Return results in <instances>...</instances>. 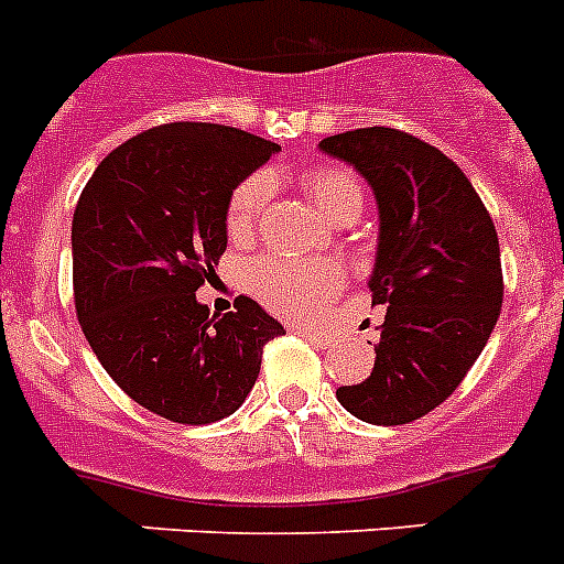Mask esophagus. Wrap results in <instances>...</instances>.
<instances>
[{"mask_svg": "<svg viewBox=\"0 0 564 564\" xmlns=\"http://www.w3.org/2000/svg\"><path fill=\"white\" fill-rule=\"evenodd\" d=\"M297 335L301 337H306V340L310 343H315V346H329V335H326V332H317V329H306V326H301V329H297Z\"/></svg>", "mask_w": 564, "mask_h": 564, "instance_id": "34e87169", "label": "esophagus"}]
</instances>
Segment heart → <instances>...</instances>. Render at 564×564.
<instances>
[{
  "mask_svg": "<svg viewBox=\"0 0 564 564\" xmlns=\"http://www.w3.org/2000/svg\"><path fill=\"white\" fill-rule=\"evenodd\" d=\"M303 193L310 195L317 213L326 221H340L364 209V187L351 173L340 166H312L301 175ZM269 184L261 175H252L238 184L227 207V232L232 241H247L254 232V221L267 204ZM346 272L337 261H286V258H263L249 272V289L269 310L289 317H306L321 312L343 289Z\"/></svg>",
  "mask_w": 564,
  "mask_h": 564,
  "instance_id": "1",
  "label": "heart"
}]
</instances>
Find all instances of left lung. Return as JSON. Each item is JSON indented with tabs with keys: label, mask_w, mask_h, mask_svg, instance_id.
Segmentation results:
<instances>
[{
	"label": "left lung",
	"mask_w": 564,
	"mask_h": 564,
	"mask_svg": "<svg viewBox=\"0 0 564 564\" xmlns=\"http://www.w3.org/2000/svg\"><path fill=\"white\" fill-rule=\"evenodd\" d=\"M317 147L355 166L375 193L369 289L371 301L389 303L375 369L364 383L340 386L337 403L364 423H411L457 389L497 326V229L463 170L414 135L364 127Z\"/></svg>",
	"instance_id": "left-lung-1"
}]
</instances>
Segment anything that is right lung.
<instances>
[{"instance_id": "add662e5", "label": "right lung", "mask_w": 564, "mask_h": 564, "mask_svg": "<svg viewBox=\"0 0 564 564\" xmlns=\"http://www.w3.org/2000/svg\"><path fill=\"white\" fill-rule=\"evenodd\" d=\"M281 147L175 121L116 147L73 213L78 323L107 375L173 423H215L252 391L283 326L252 297L213 315L195 292L227 249L235 187Z\"/></svg>"}]
</instances>
